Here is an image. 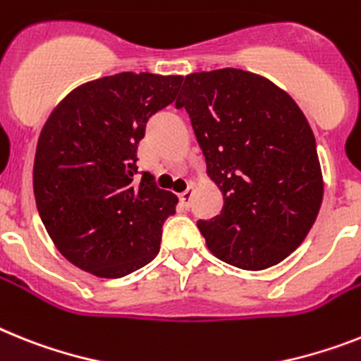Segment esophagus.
Wrapping results in <instances>:
<instances>
[{
	"instance_id": "1",
	"label": "esophagus",
	"mask_w": 361,
	"mask_h": 361,
	"mask_svg": "<svg viewBox=\"0 0 361 361\" xmlns=\"http://www.w3.org/2000/svg\"><path fill=\"white\" fill-rule=\"evenodd\" d=\"M190 200H192V185H189V189H187L185 192H181V195H180V202L185 209H189Z\"/></svg>"
}]
</instances>
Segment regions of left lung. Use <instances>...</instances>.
I'll use <instances>...</instances> for the list:
<instances>
[{
  "instance_id": "1",
  "label": "left lung",
  "mask_w": 361,
  "mask_h": 361,
  "mask_svg": "<svg viewBox=\"0 0 361 361\" xmlns=\"http://www.w3.org/2000/svg\"><path fill=\"white\" fill-rule=\"evenodd\" d=\"M185 108L224 207L198 220L213 255L266 269L299 247L316 222L323 180L316 139L292 97L268 78L226 68L190 73Z\"/></svg>"
}]
</instances>
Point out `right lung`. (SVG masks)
<instances>
[{
    "label": "right lung",
    "instance_id": "right-lung-1",
    "mask_svg": "<svg viewBox=\"0 0 361 361\" xmlns=\"http://www.w3.org/2000/svg\"><path fill=\"white\" fill-rule=\"evenodd\" d=\"M183 77L117 73L73 90L36 147L32 187L45 229L71 264L104 279L147 266L176 198L137 178L147 121L172 104Z\"/></svg>",
    "mask_w": 361,
    "mask_h": 361
}]
</instances>
